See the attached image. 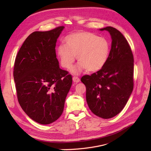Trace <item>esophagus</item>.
<instances>
[{"mask_svg": "<svg viewBox=\"0 0 151 151\" xmlns=\"http://www.w3.org/2000/svg\"><path fill=\"white\" fill-rule=\"evenodd\" d=\"M72 79H73V82H74V83H79V82L80 81V79L78 77H77V76H74V77H73Z\"/></svg>", "mask_w": 151, "mask_h": 151, "instance_id": "34e87169", "label": "esophagus"}]
</instances>
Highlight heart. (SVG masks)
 Wrapping results in <instances>:
<instances>
[{"mask_svg":"<svg viewBox=\"0 0 151 151\" xmlns=\"http://www.w3.org/2000/svg\"><path fill=\"white\" fill-rule=\"evenodd\" d=\"M64 42L65 45L57 48V57L62 67L70 69L77 56L79 63L72 70L74 74L84 69L97 72L108 60L111 45L106 38L88 31H78L67 36Z\"/></svg>","mask_w":151,"mask_h":151,"instance_id":"b5f03b06","label":"heart"}]
</instances>
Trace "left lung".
I'll list each match as a JSON object with an SVG mask.
<instances>
[{
    "label": "left lung",
    "instance_id": "1",
    "mask_svg": "<svg viewBox=\"0 0 151 151\" xmlns=\"http://www.w3.org/2000/svg\"><path fill=\"white\" fill-rule=\"evenodd\" d=\"M111 48L104 66L81 81L86 88V101L94 115L104 119L118 115L125 107L134 89V55L127 40L115 28L108 26Z\"/></svg>",
    "mask_w": 151,
    "mask_h": 151
}]
</instances>
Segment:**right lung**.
I'll return each mask as SVG.
<instances>
[{
    "label": "right lung",
    "mask_w": 151,
    "mask_h": 151,
    "mask_svg": "<svg viewBox=\"0 0 151 151\" xmlns=\"http://www.w3.org/2000/svg\"><path fill=\"white\" fill-rule=\"evenodd\" d=\"M64 28L29 35L18 52L14 65L17 97L29 118L42 125L61 116L72 77L59 67L55 46Z\"/></svg>",
    "instance_id": "right-lung-1"
}]
</instances>
